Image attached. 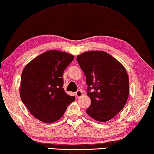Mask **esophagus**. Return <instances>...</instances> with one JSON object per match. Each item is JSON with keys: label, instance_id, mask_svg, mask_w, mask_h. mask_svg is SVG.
<instances>
[{"label": "esophagus", "instance_id": "esophagus-1", "mask_svg": "<svg viewBox=\"0 0 154 154\" xmlns=\"http://www.w3.org/2000/svg\"><path fill=\"white\" fill-rule=\"evenodd\" d=\"M75 96L77 97H80L81 96H83V91L82 90H78L75 93Z\"/></svg>", "mask_w": 154, "mask_h": 154}]
</instances>
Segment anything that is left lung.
Returning a JSON list of instances; mask_svg holds the SVG:
<instances>
[{"label": "left lung", "mask_w": 154, "mask_h": 154, "mask_svg": "<svg viewBox=\"0 0 154 154\" xmlns=\"http://www.w3.org/2000/svg\"><path fill=\"white\" fill-rule=\"evenodd\" d=\"M77 61L86 77L91 105L86 112L100 122L110 121L122 110L127 101L129 84L125 67L104 51L78 55Z\"/></svg>", "instance_id": "left-lung-1"}]
</instances>
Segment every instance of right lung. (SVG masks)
I'll list each match as a JSON object with an SVG mask.
<instances>
[{
    "label": "right lung",
    "mask_w": 154,
    "mask_h": 154,
    "mask_svg": "<svg viewBox=\"0 0 154 154\" xmlns=\"http://www.w3.org/2000/svg\"><path fill=\"white\" fill-rule=\"evenodd\" d=\"M74 57L49 50L27 64L21 74L20 96L30 113L44 122L61 118L67 106L75 101L63 89V75Z\"/></svg>",
    "instance_id": "right-lung-1"
}]
</instances>
